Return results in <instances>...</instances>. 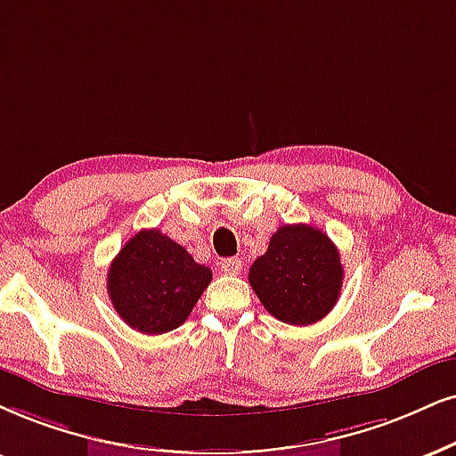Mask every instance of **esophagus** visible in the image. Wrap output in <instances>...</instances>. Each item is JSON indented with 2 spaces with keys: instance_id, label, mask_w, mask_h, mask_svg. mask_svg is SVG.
<instances>
[{
  "instance_id": "1",
  "label": "esophagus",
  "mask_w": 456,
  "mask_h": 456,
  "mask_svg": "<svg viewBox=\"0 0 456 456\" xmlns=\"http://www.w3.org/2000/svg\"><path fill=\"white\" fill-rule=\"evenodd\" d=\"M241 271V261L240 258H224L221 263V273L224 275H238Z\"/></svg>"
}]
</instances>
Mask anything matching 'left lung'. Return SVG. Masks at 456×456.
I'll return each instance as SVG.
<instances>
[{
    "instance_id": "left-lung-1",
    "label": "left lung",
    "mask_w": 456,
    "mask_h": 456,
    "mask_svg": "<svg viewBox=\"0 0 456 456\" xmlns=\"http://www.w3.org/2000/svg\"><path fill=\"white\" fill-rule=\"evenodd\" d=\"M252 290L273 318L309 326L330 314L341 297L338 248L311 224H284L248 273Z\"/></svg>"
}]
</instances>
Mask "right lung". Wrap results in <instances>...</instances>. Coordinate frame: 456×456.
<instances>
[{
    "label": "right lung",
    "mask_w": 456,
    "mask_h": 456,
    "mask_svg": "<svg viewBox=\"0 0 456 456\" xmlns=\"http://www.w3.org/2000/svg\"><path fill=\"white\" fill-rule=\"evenodd\" d=\"M212 280L206 265L158 229L126 241L107 273V292L126 324L142 334H164L189 318Z\"/></svg>",
    "instance_id": "add662e5"
}]
</instances>
